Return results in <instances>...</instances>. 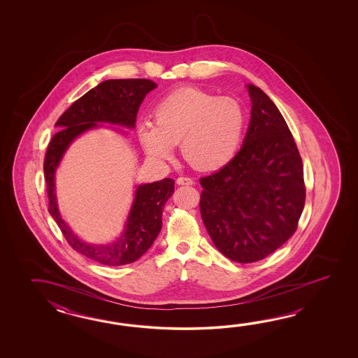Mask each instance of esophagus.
<instances>
[{"label":"esophagus","mask_w":358,"mask_h":358,"mask_svg":"<svg viewBox=\"0 0 358 358\" xmlns=\"http://www.w3.org/2000/svg\"><path fill=\"white\" fill-rule=\"evenodd\" d=\"M176 184L178 185H192L193 180L190 178H187V176H180V178L176 179Z\"/></svg>","instance_id":"esophagus-1"}]
</instances>
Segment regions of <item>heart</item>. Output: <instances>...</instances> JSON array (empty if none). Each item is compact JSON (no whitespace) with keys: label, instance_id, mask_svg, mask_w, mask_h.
Returning <instances> with one entry per match:
<instances>
[{"label":"heart","instance_id":"obj_1","mask_svg":"<svg viewBox=\"0 0 358 358\" xmlns=\"http://www.w3.org/2000/svg\"><path fill=\"white\" fill-rule=\"evenodd\" d=\"M245 130L243 107L233 97L182 87L152 110V124L139 128L145 152L169 160L182 141V157L198 170L222 168L236 156Z\"/></svg>","mask_w":358,"mask_h":358}]
</instances>
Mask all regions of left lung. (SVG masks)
Listing matches in <instances>:
<instances>
[{
	"instance_id": "8db88e82",
	"label": "left lung",
	"mask_w": 358,
	"mask_h": 358,
	"mask_svg": "<svg viewBox=\"0 0 358 358\" xmlns=\"http://www.w3.org/2000/svg\"><path fill=\"white\" fill-rule=\"evenodd\" d=\"M251 122L233 160L201 178V216L216 248L229 259H265L297 230L306 185L297 145L274 102L248 84Z\"/></svg>"
}]
</instances>
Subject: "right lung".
Instances as JSON below:
<instances>
[{"label": "right lung", "instance_id": "right-lung-1", "mask_svg": "<svg viewBox=\"0 0 358 358\" xmlns=\"http://www.w3.org/2000/svg\"><path fill=\"white\" fill-rule=\"evenodd\" d=\"M157 85L150 79H110L92 88L61 115L56 122L59 131L47 147L43 171L46 179L48 213L74 251L107 266H122L137 261L152 245L162 227L164 206L174 192V180L139 185L130 210L125 231L117 242L92 245L79 241L61 219L55 197V170L69 145L96 122H111L133 128L138 108L148 92Z\"/></svg>", "mask_w": 358, "mask_h": 358}]
</instances>
